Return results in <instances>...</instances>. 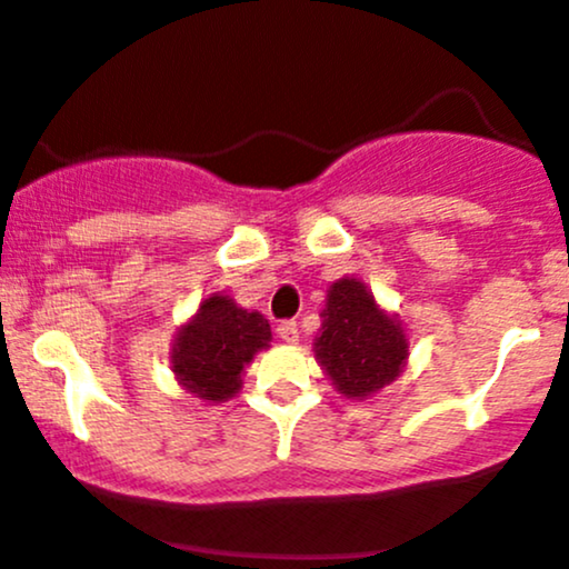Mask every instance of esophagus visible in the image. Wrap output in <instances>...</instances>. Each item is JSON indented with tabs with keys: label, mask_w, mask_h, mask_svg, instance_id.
I'll return each instance as SVG.
<instances>
[{
	"label": "esophagus",
	"mask_w": 569,
	"mask_h": 569,
	"mask_svg": "<svg viewBox=\"0 0 569 569\" xmlns=\"http://www.w3.org/2000/svg\"><path fill=\"white\" fill-rule=\"evenodd\" d=\"M278 336L286 341V345H297V341H300V328H297L295 319H286V322H280Z\"/></svg>",
	"instance_id": "esophagus-1"
}]
</instances>
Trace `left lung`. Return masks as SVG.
<instances>
[{
	"label": "left lung",
	"mask_w": 569,
	"mask_h": 569,
	"mask_svg": "<svg viewBox=\"0 0 569 569\" xmlns=\"http://www.w3.org/2000/svg\"><path fill=\"white\" fill-rule=\"evenodd\" d=\"M313 352L339 395L367 400L402 372L408 339L361 280L341 278L328 289Z\"/></svg>",
	"instance_id": "8db88e82"
}]
</instances>
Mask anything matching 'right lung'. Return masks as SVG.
I'll use <instances>...</instances> for the list:
<instances>
[{
	"label": "right lung",
	"instance_id": "1",
	"mask_svg": "<svg viewBox=\"0 0 569 569\" xmlns=\"http://www.w3.org/2000/svg\"><path fill=\"white\" fill-rule=\"evenodd\" d=\"M272 341L269 322L258 311L236 306L230 297L211 295L200 311L178 330L172 372L180 386L208 402H224L241 389V372Z\"/></svg>",
	"mask_w": 569,
	"mask_h": 569
}]
</instances>
